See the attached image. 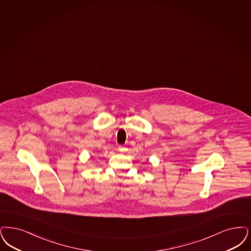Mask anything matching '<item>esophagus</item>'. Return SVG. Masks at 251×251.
<instances>
[{"label": "esophagus", "instance_id": "34e87169", "mask_svg": "<svg viewBox=\"0 0 251 251\" xmlns=\"http://www.w3.org/2000/svg\"><path fill=\"white\" fill-rule=\"evenodd\" d=\"M126 151H127V149H126L124 146H120V147H119V151L121 152V153H124Z\"/></svg>", "mask_w": 251, "mask_h": 251}]
</instances>
